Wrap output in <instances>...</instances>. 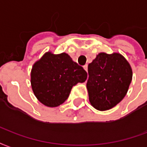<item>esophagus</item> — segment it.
I'll use <instances>...</instances> for the list:
<instances>
[{
	"label": "esophagus",
	"mask_w": 147,
	"mask_h": 147,
	"mask_svg": "<svg viewBox=\"0 0 147 147\" xmlns=\"http://www.w3.org/2000/svg\"><path fill=\"white\" fill-rule=\"evenodd\" d=\"M84 69L86 70L87 72H88V65H84Z\"/></svg>",
	"instance_id": "esophagus-1"
}]
</instances>
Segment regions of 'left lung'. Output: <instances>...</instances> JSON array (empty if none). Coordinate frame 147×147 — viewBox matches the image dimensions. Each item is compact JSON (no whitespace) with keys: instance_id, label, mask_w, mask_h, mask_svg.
<instances>
[{"instance_id":"1","label":"left lung","mask_w":147,"mask_h":147,"mask_svg":"<svg viewBox=\"0 0 147 147\" xmlns=\"http://www.w3.org/2000/svg\"><path fill=\"white\" fill-rule=\"evenodd\" d=\"M88 72L89 101L100 111L118 104L126 96L132 79L130 64L119 53H99L88 64Z\"/></svg>"}]
</instances>
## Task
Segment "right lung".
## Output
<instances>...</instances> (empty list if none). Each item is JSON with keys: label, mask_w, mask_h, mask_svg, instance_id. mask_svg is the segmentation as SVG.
Masks as SVG:
<instances>
[{"label": "right lung", "mask_w": 147, "mask_h": 147, "mask_svg": "<svg viewBox=\"0 0 147 147\" xmlns=\"http://www.w3.org/2000/svg\"><path fill=\"white\" fill-rule=\"evenodd\" d=\"M30 76L37 99L49 107H56L68 98L73 87L86 81L88 74L68 54L49 51L34 63Z\"/></svg>", "instance_id": "right-lung-1"}]
</instances>
